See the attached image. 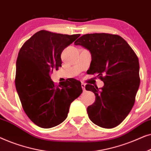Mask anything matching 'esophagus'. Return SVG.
Wrapping results in <instances>:
<instances>
[{"mask_svg":"<svg viewBox=\"0 0 151 151\" xmlns=\"http://www.w3.org/2000/svg\"><path fill=\"white\" fill-rule=\"evenodd\" d=\"M85 86H86V84L83 83V82H82V83L81 84V86H82V89H83V91H85Z\"/></svg>","mask_w":151,"mask_h":151,"instance_id":"esophagus-1","label":"esophagus"}]
</instances>
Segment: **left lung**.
<instances>
[{"mask_svg":"<svg viewBox=\"0 0 151 151\" xmlns=\"http://www.w3.org/2000/svg\"><path fill=\"white\" fill-rule=\"evenodd\" d=\"M91 54L88 73L98 74L104 82L101 88L86 84L93 92L95 102L87 107L89 119L95 124L112 129L124 119L133 108L139 86V65L137 55L118 35L88 34L74 42Z\"/></svg>","mask_w":151,"mask_h":151,"instance_id":"obj_1","label":"left lung"}]
</instances>
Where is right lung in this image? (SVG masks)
Segmentation results:
<instances>
[{
    "label": "right lung",
    "mask_w": 151,
    "mask_h": 151,
    "mask_svg": "<svg viewBox=\"0 0 151 151\" xmlns=\"http://www.w3.org/2000/svg\"><path fill=\"white\" fill-rule=\"evenodd\" d=\"M80 34L41 30L20 48L16 61L15 84L23 110L38 127L49 129L67 118L71 103L82 93L76 80L55 86L50 75L61 67V53Z\"/></svg>",
    "instance_id": "right-lung-1"
}]
</instances>
